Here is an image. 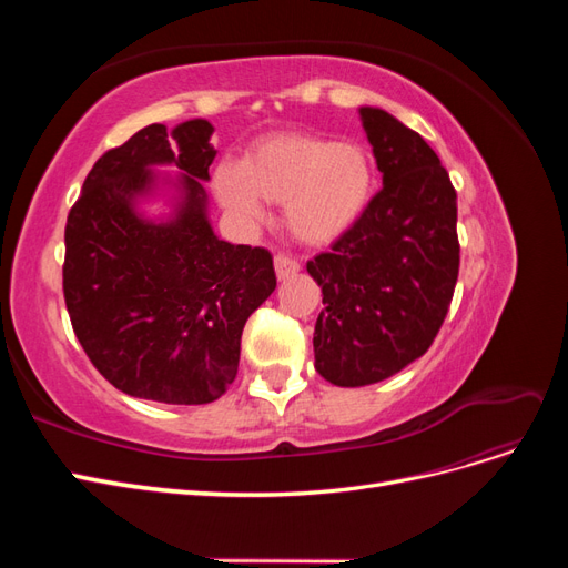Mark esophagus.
I'll return each mask as SVG.
<instances>
[{"instance_id":"1","label":"esophagus","mask_w":568,"mask_h":568,"mask_svg":"<svg viewBox=\"0 0 568 568\" xmlns=\"http://www.w3.org/2000/svg\"><path fill=\"white\" fill-rule=\"evenodd\" d=\"M274 270H277L280 280H288L301 270V263L294 261V257H288V255H277V257H274Z\"/></svg>"}]
</instances>
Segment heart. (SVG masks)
Segmentation results:
<instances>
[{
  "instance_id": "heart-1",
  "label": "heart",
  "mask_w": 568,
  "mask_h": 568,
  "mask_svg": "<svg viewBox=\"0 0 568 568\" xmlns=\"http://www.w3.org/2000/svg\"><path fill=\"white\" fill-rule=\"evenodd\" d=\"M217 201L246 227L265 220V203L284 205V222L298 242L334 244L365 215L374 168L365 146L313 134H277L248 151L244 163H220Z\"/></svg>"
}]
</instances>
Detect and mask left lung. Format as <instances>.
I'll list each match as a JSON object with an SVG mask.
<instances>
[{"mask_svg": "<svg viewBox=\"0 0 568 568\" xmlns=\"http://www.w3.org/2000/svg\"><path fill=\"white\" fill-rule=\"evenodd\" d=\"M382 192L329 253L307 263L322 286L315 369L343 388L398 374L432 346L459 272L457 194L422 136L363 106Z\"/></svg>", "mask_w": 568, "mask_h": 568, "instance_id": "obj_1", "label": "left lung"}]
</instances>
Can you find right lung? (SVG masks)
Wrapping results in <instances>:
<instances>
[{
    "label": "right lung",
    "mask_w": 568,
    "mask_h": 568,
    "mask_svg": "<svg viewBox=\"0 0 568 568\" xmlns=\"http://www.w3.org/2000/svg\"><path fill=\"white\" fill-rule=\"evenodd\" d=\"M213 125L153 123L101 156L65 222L63 296L80 346L132 398L205 405L234 382L246 320L277 286L272 255L209 217ZM175 166L178 176L156 174ZM163 195L171 211L141 205Z\"/></svg>",
    "instance_id": "obj_1"
}]
</instances>
